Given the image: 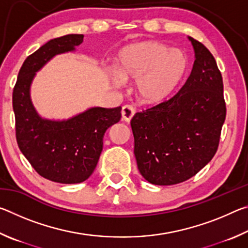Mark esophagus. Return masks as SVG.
I'll return each mask as SVG.
<instances>
[{
	"label": "esophagus",
	"mask_w": 248,
	"mask_h": 248,
	"mask_svg": "<svg viewBox=\"0 0 248 248\" xmlns=\"http://www.w3.org/2000/svg\"><path fill=\"white\" fill-rule=\"evenodd\" d=\"M134 116V109L129 106V105H125V106L123 107V110H121V117H123V120H124L125 123H130L131 119Z\"/></svg>",
	"instance_id": "34e87169"
}]
</instances>
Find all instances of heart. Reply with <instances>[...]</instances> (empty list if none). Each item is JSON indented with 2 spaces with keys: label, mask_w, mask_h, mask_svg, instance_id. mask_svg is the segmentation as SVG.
<instances>
[{
  "label": "heart",
  "mask_w": 248,
  "mask_h": 248,
  "mask_svg": "<svg viewBox=\"0 0 248 248\" xmlns=\"http://www.w3.org/2000/svg\"><path fill=\"white\" fill-rule=\"evenodd\" d=\"M188 68L183 51L155 40L128 45L117 54L115 83L136 82L141 104L157 106L173 97Z\"/></svg>",
  "instance_id": "obj_1"
}]
</instances>
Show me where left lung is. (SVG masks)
Listing matches in <instances>:
<instances>
[{
	"label": "left lung",
	"mask_w": 248,
	"mask_h": 248,
	"mask_svg": "<svg viewBox=\"0 0 248 248\" xmlns=\"http://www.w3.org/2000/svg\"><path fill=\"white\" fill-rule=\"evenodd\" d=\"M195 62L186 83L169 102L131 119L134 155L144 179L169 186L195 176L219 146L226 108L223 81L211 52L188 37Z\"/></svg>",
	"instance_id": "8db88e82"
}]
</instances>
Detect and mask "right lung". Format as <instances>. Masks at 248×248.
Segmentation results:
<instances>
[{"mask_svg":"<svg viewBox=\"0 0 248 248\" xmlns=\"http://www.w3.org/2000/svg\"><path fill=\"white\" fill-rule=\"evenodd\" d=\"M83 35L49 40L27 57L13 91L16 140L40 176L60 184H78L93 174L106 130L121 118V107H92L65 120L43 118L33 107L31 86L36 73L58 54L74 51Z\"/></svg>","mask_w":248,"mask_h":248,"instance_id":"obj_1","label":"right lung"}]
</instances>
